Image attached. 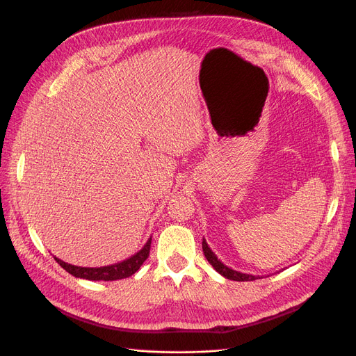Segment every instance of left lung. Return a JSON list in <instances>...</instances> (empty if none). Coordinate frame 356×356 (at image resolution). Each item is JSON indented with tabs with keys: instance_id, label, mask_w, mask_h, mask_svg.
Listing matches in <instances>:
<instances>
[{
	"instance_id": "8db88e82",
	"label": "left lung",
	"mask_w": 356,
	"mask_h": 356,
	"mask_svg": "<svg viewBox=\"0 0 356 356\" xmlns=\"http://www.w3.org/2000/svg\"><path fill=\"white\" fill-rule=\"evenodd\" d=\"M202 248H203V254L204 257H207V259L209 261V264L225 278L228 280H234V282H254V280H258V278H263L261 275H252V274H245V273H239V271H235L229 267H227L225 264L222 263L220 259H218V257L215 255V252L209 248L208 242L202 241Z\"/></svg>"
}]
</instances>
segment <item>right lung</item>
Instances as JSON below:
<instances>
[{
    "mask_svg": "<svg viewBox=\"0 0 356 356\" xmlns=\"http://www.w3.org/2000/svg\"><path fill=\"white\" fill-rule=\"evenodd\" d=\"M149 247H152V238H149L145 245L133 257H129L121 263L112 264V266H105V267H78V266H72L65 263V261L59 259L58 257H54V259L58 261V264H60L62 268H65L69 274L74 275L76 278H85V280H92V282H114V280H121L127 278L129 275L136 274L140 267L143 266L144 261L148 258L149 254Z\"/></svg>",
    "mask_w": 356,
    "mask_h": 356,
    "instance_id": "right-lung-1",
    "label": "right lung"
}]
</instances>
